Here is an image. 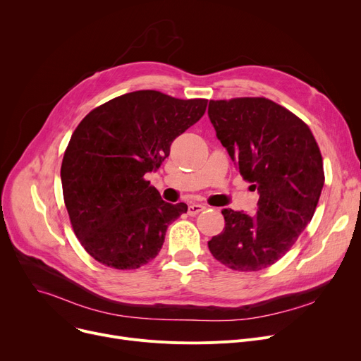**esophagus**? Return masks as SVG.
Wrapping results in <instances>:
<instances>
[{"label": "esophagus", "mask_w": 361, "mask_h": 361, "mask_svg": "<svg viewBox=\"0 0 361 361\" xmlns=\"http://www.w3.org/2000/svg\"><path fill=\"white\" fill-rule=\"evenodd\" d=\"M206 209V206H203V204H199V203H193V204H190L188 206V215H197L199 212H202V211H204Z\"/></svg>", "instance_id": "esophagus-1"}]
</instances>
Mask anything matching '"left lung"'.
Listing matches in <instances>:
<instances>
[{"label":"left lung","mask_w":361,"mask_h":361,"mask_svg":"<svg viewBox=\"0 0 361 361\" xmlns=\"http://www.w3.org/2000/svg\"><path fill=\"white\" fill-rule=\"evenodd\" d=\"M207 116L259 193L256 214L222 209L224 230L207 245L230 269L262 271L293 247L313 218L325 183L319 146L305 121L267 98L211 101Z\"/></svg>","instance_id":"1"}]
</instances>
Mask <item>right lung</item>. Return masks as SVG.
Listing matches in <instances>:
<instances>
[{"mask_svg":"<svg viewBox=\"0 0 361 361\" xmlns=\"http://www.w3.org/2000/svg\"><path fill=\"white\" fill-rule=\"evenodd\" d=\"M206 105L136 90L94 108L74 130L61 164L63 195L73 231L94 260L124 271L158 256L168 225L187 204L164 202L143 177Z\"/></svg>","mask_w":361,"mask_h":361,"instance_id":"right-lung-1","label":"right lung"}]
</instances>
